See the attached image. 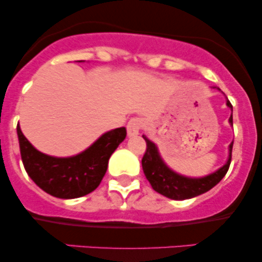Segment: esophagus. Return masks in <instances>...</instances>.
Segmentation results:
<instances>
[{
    "instance_id": "obj_1",
    "label": "esophagus",
    "mask_w": 262,
    "mask_h": 262,
    "mask_svg": "<svg viewBox=\"0 0 262 262\" xmlns=\"http://www.w3.org/2000/svg\"><path fill=\"white\" fill-rule=\"evenodd\" d=\"M144 127V121L141 118H132L127 124V132L129 137H134L140 133V130Z\"/></svg>"
}]
</instances>
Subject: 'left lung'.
Masks as SVG:
<instances>
[{"label": "left lung", "instance_id": "obj_1", "mask_svg": "<svg viewBox=\"0 0 262 262\" xmlns=\"http://www.w3.org/2000/svg\"><path fill=\"white\" fill-rule=\"evenodd\" d=\"M227 106L233 111V106L229 101H227ZM229 123L233 124V114L230 116ZM143 138L146 141V151L141 159L144 173L156 192H159L162 196L171 198V200H188V198L206 193L207 191H209L210 188L221 182V180L229 170L233 143L229 145V159H228L227 164L208 176L201 177V179H191V177L179 175L169 169L160 158L155 144L144 135Z\"/></svg>", "mask_w": 262, "mask_h": 262}]
</instances>
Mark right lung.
<instances>
[{
    "label": "right lung",
    "mask_w": 262,
    "mask_h": 262,
    "mask_svg": "<svg viewBox=\"0 0 262 262\" xmlns=\"http://www.w3.org/2000/svg\"><path fill=\"white\" fill-rule=\"evenodd\" d=\"M20 156L29 177L47 193L70 200L86 196L98 187L107 171L108 160L125 139L124 127L113 129L98 138L79 155L54 158L38 151L17 125Z\"/></svg>",
    "instance_id": "add662e5"
}]
</instances>
